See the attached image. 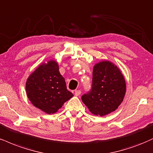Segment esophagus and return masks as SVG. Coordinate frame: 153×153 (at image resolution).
I'll list each match as a JSON object with an SVG mask.
<instances>
[{
    "mask_svg": "<svg viewBox=\"0 0 153 153\" xmlns=\"http://www.w3.org/2000/svg\"><path fill=\"white\" fill-rule=\"evenodd\" d=\"M80 94H81V91H79V90L75 91V96H79V95H80Z\"/></svg>",
    "mask_w": 153,
    "mask_h": 153,
    "instance_id": "esophagus-1",
    "label": "esophagus"
}]
</instances>
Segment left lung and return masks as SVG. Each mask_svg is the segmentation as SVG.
Returning <instances> with one entry per match:
<instances>
[{
    "instance_id": "left-lung-1",
    "label": "left lung",
    "mask_w": 153,
    "mask_h": 153,
    "mask_svg": "<svg viewBox=\"0 0 153 153\" xmlns=\"http://www.w3.org/2000/svg\"><path fill=\"white\" fill-rule=\"evenodd\" d=\"M126 93V80L119 68L109 60H102L93 67L91 92L81 99L91 113L105 116L117 109Z\"/></svg>"
}]
</instances>
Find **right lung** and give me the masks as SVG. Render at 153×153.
<instances>
[{"mask_svg": "<svg viewBox=\"0 0 153 153\" xmlns=\"http://www.w3.org/2000/svg\"><path fill=\"white\" fill-rule=\"evenodd\" d=\"M25 90L31 103L47 114L58 112L73 96L67 90L65 78L54 60L43 62L29 75Z\"/></svg>", "mask_w": 153, "mask_h": 153, "instance_id": "right-lung-1", "label": "right lung"}]
</instances>
